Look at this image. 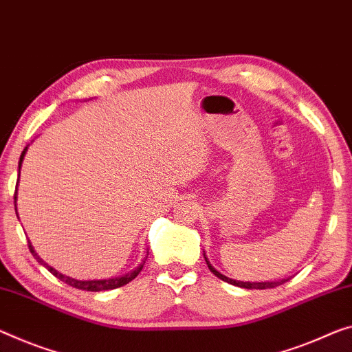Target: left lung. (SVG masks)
Here are the masks:
<instances>
[{
    "instance_id": "1",
    "label": "left lung",
    "mask_w": 352,
    "mask_h": 352,
    "mask_svg": "<svg viewBox=\"0 0 352 352\" xmlns=\"http://www.w3.org/2000/svg\"><path fill=\"white\" fill-rule=\"evenodd\" d=\"M204 259H206L208 267H209L210 272L215 275V277H219L220 280H223V282H226V283H231V285H234V286H241V288H247V289H267V288H275V286L283 285V283H286L289 280V278H282V280H274V282H259V283H256V282H253V283L252 282H239V280H232V278L225 277V275L220 274L217 269H214L212 266H210V263L208 261L206 255H204Z\"/></svg>"
}]
</instances>
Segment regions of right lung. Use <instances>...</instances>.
I'll list each match as a JSON object with an SVG mask.
<instances>
[{"label": "right lung", "instance_id": "1", "mask_svg": "<svg viewBox=\"0 0 352 352\" xmlns=\"http://www.w3.org/2000/svg\"><path fill=\"white\" fill-rule=\"evenodd\" d=\"M26 151H28V146L23 149V153H21L20 155V160H19V177H20V168H21V162H23L25 159V154ZM17 186H19V181H17ZM17 203V190H15V195H14V204ZM15 210H17V204H15ZM28 247H30V252L32 253V256H34L37 261H39L42 266H45L50 272L55 275L56 278L61 280V282L67 283L72 286V288H77V289H85V291H107V289H115V288H120V286H124L127 285L129 282H132V280L137 277V275L142 272V269L144 266V261L140 264L138 267H135L132 272H129L126 275H122V277H115V278H107V280H75V278H70L67 277V275H63L61 272H58L56 269H53L52 266H48L47 263L42 261V259L39 258V255L34 252V248H32L31 242H28Z\"/></svg>", "mask_w": 352, "mask_h": 352}]
</instances>
